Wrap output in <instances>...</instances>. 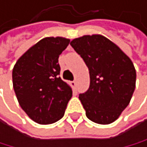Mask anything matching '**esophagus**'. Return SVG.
<instances>
[{
  "mask_svg": "<svg viewBox=\"0 0 147 147\" xmlns=\"http://www.w3.org/2000/svg\"><path fill=\"white\" fill-rule=\"evenodd\" d=\"M71 83V86L73 87V89H76V85H77V82H76V81H73V82H70Z\"/></svg>",
  "mask_w": 147,
  "mask_h": 147,
  "instance_id": "obj_1",
  "label": "esophagus"
}]
</instances>
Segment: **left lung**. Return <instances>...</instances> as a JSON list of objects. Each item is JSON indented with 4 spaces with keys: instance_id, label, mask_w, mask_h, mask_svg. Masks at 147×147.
I'll return each instance as SVG.
<instances>
[{
    "instance_id": "8db88e82",
    "label": "left lung",
    "mask_w": 147,
    "mask_h": 147,
    "mask_svg": "<svg viewBox=\"0 0 147 147\" xmlns=\"http://www.w3.org/2000/svg\"><path fill=\"white\" fill-rule=\"evenodd\" d=\"M89 69L90 86L79 98L87 118L101 125L114 122L129 104L136 70L129 57L101 34L83 35L70 42Z\"/></svg>"
}]
</instances>
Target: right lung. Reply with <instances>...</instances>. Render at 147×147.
Here are the masks:
<instances>
[{
	"mask_svg": "<svg viewBox=\"0 0 147 147\" xmlns=\"http://www.w3.org/2000/svg\"><path fill=\"white\" fill-rule=\"evenodd\" d=\"M70 40L45 37L17 61L12 72L13 87L20 107L40 125L55 123L65 114L72 89L59 77L58 58Z\"/></svg>",
	"mask_w": 147,
	"mask_h": 147,
	"instance_id": "right-lung-1",
	"label": "right lung"
}]
</instances>
